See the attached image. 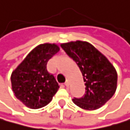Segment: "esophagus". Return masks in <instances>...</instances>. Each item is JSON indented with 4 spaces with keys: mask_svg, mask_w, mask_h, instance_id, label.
<instances>
[{
    "mask_svg": "<svg viewBox=\"0 0 130 130\" xmlns=\"http://www.w3.org/2000/svg\"><path fill=\"white\" fill-rule=\"evenodd\" d=\"M64 84V86H66V87H69V85H70V82L67 80V81L66 82V83Z\"/></svg>",
    "mask_w": 130,
    "mask_h": 130,
    "instance_id": "34e87169",
    "label": "esophagus"
}]
</instances>
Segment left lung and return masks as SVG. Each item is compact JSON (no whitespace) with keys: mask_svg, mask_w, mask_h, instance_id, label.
<instances>
[{"mask_svg":"<svg viewBox=\"0 0 130 130\" xmlns=\"http://www.w3.org/2000/svg\"><path fill=\"white\" fill-rule=\"evenodd\" d=\"M82 72L85 82V94L73 99L75 105L88 110H97L115 94L117 73L106 57L89 42H70L60 45Z\"/></svg>","mask_w":130,"mask_h":130,"instance_id":"8db88e82","label":"left lung"}]
</instances>
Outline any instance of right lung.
Segmentation results:
<instances>
[{
    "label": "right lung",
    "mask_w": 130,
    "mask_h": 130,
    "mask_svg": "<svg viewBox=\"0 0 130 130\" xmlns=\"http://www.w3.org/2000/svg\"><path fill=\"white\" fill-rule=\"evenodd\" d=\"M60 51L56 44L38 45L11 74V86L20 102L31 109L46 106L59 89L54 75L46 69V64Z\"/></svg>",
    "instance_id": "obj_1"
}]
</instances>
